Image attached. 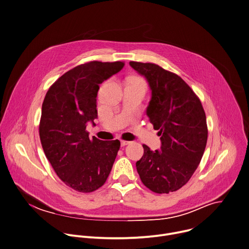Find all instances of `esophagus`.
I'll return each mask as SVG.
<instances>
[{"label":"esophagus","instance_id":"esophagus-1","mask_svg":"<svg viewBox=\"0 0 249 249\" xmlns=\"http://www.w3.org/2000/svg\"><path fill=\"white\" fill-rule=\"evenodd\" d=\"M131 142H128V141H121V146H126L128 144H130Z\"/></svg>","mask_w":249,"mask_h":249}]
</instances>
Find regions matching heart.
Listing matches in <instances>:
<instances>
[{"mask_svg": "<svg viewBox=\"0 0 249 249\" xmlns=\"http://www.w3.org/2000/svg\"><path fill=\"white\" fill-rule=\"evenodd\" d=\"M133 79H135V80H141V81H142V79H140V78H138V77H135V78H133Z\"/></svg>", "mask_w": 249, "mask_h": 249, "instance_id": "heart-1", "label": "heart"}]
</instances>
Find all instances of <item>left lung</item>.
Listing matches in <instances>:
<instances>
[{
  "label": "left lung",
  "instance_id": "left-lung-1",
  "mask_svg": "<svg viewBox=\"0 0 249 249\" xmlns=\"http://www.w3.org/2000/svg\"><path fill=\"white\" fill-rule=\"evenodd\" d=\"M148 82L151 98L146 115L161 136L160 150L143 146L136 163L142 183L163 194L181 188L198 168L206 149L208 126L201 101L178 74L152 63L130 62Z\"/></svg>",
  "mask_w": 249,
  "mask_h": 249
}]
</instances>
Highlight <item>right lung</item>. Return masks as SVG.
Returning a JSON list of instances; mask_svg holds the SVG:
<instances>
[{
    "instance_id": "obj_1",
    "label": "right lung",
    "mask_w": 249,
    "mask_h": 249,
    "mask_svg": "<svg viewBox=\"0 0 249 249\" xmlns=\"http://www.w3.org/2000/svg\"><path fill=\"white\" fill-rule=\"evenodd\" d=\"M123 67L119 61L79 65L59 77L43 100L41 146L60 179L75 191L89 193L104 185L115 161L120 142L90 140L86 126L96 125L99 84Z\"/></svg>"
}]
</instances>
